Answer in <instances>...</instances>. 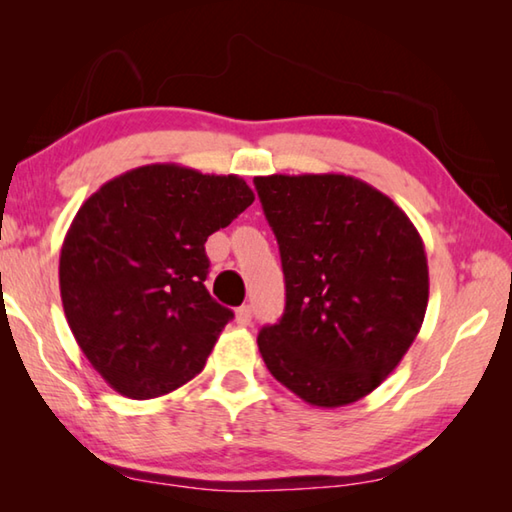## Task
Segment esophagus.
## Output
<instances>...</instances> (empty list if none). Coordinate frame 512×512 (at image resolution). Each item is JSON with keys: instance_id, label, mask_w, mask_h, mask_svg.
Listing matches in <instances>:
<instances>
[{"instance_id": "obj_1", "label": "esophagus", "mask_w": 512, "mask_h": 512, "mask_svg": "<svg viewBox=\"0 0 512 512\" xmlns=\"http://www.w3.org/2000/svg\"><path fill=\"white\" fill-rule=\"evenodd\" d=\"M235 320H237V325H239V327H246V325H250V320H253V309H250V305L239 307V309H237V314H235Z\"/></svg>"}]
</instances>
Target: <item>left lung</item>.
Here are the masks:
<instances>
[{
	"instance_id": "left-lung-1",
	"label": "left lung",
	"mask_w": 512,
	"mask_h": 512,
	"mask_svg": "<svg viewBox=\"0 0 512 512\" xmlns=\"http://www.w3.org/2000/svg\"><path fill=\"white\" fill-rule=\"evenodd\" d=\"M280 246L287 305L262 327L271 375L336 409L361 400L402 361L429 300L424 244L400 207L343 173L257 176Z\"/></svg>"
}]
</instances>
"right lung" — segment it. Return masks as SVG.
Segmentation results:
<instances>
[{
	"label": "right lung",
	"mask_w": 512,
	"mask_h": 512,
	"mask_svg": "<svg viewBox=\"0 0 512 512\" xmlns=\"http://www.w3.org/2000/svg\"><path fill=\"white\" fill-rule=\"evenodd\" d=\"M255 201L239 176L146 164L76 212L60 250V298L92 368L131 400L203 370L235 314L205 289V241Z\"/></svg>",
	"instance_id": "add662e5"
}]
</instances>
